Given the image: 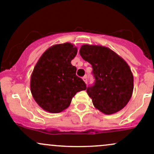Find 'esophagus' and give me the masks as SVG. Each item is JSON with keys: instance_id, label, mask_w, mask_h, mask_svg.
<instances>
[{"instance_id": "obj_1", "label": "esophagus", "mask_w": 154, "mask_h": 154, "mask_svg": "<svg viewBox=\"0 0 154 154\" xmlns=\"http://www.w3.org/2000/svg\"><path fill=\"white\" fill-rule=\"evenodd\" d=\"M82 79H83V81L85 82V83H87V76L86 75H85V76L82 77Z\"/></svg>"}]
</instances>
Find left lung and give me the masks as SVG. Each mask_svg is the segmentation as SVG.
I'll use <instances>...</instances> for the list:
<instances>
[{"mask_svg":"<svg viewBox=\"0 0 154 154\" xmlns=\"http://www.w3.org/2000/svg\"><path fill=\"white\" fill-rule=\"evenodd\" d=\"M80 55L92 65L94 86L87 93L94 107L105 115L124 109L133 92V75L127 62L117 53L103 45H82Z\"/></svg>","mask_w":154,"mask_h":154,"instance_id":"8db88e82","label":"left lung"}]
</instances>
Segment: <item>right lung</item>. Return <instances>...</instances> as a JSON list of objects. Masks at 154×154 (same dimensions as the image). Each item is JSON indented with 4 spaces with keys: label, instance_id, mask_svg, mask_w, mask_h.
<instances>
[{
    "label": "right lung",
    "instance_id": "add662e5",
    "mask_svg": "<svg viewBox=\"0 0 154 154\" xmlns=\"http://www.w3.org/2000/svg\"><path fill=\"white\" fill-rule=\"evenodd\" d=\"M78 48L70 42L48 48L35 65L30 77V91L43 110L59 113L67 109L77 92L85 91L84 81L75 74L71 60Z\"/></svg>",
    "mask_w": 154,
    "mask_h": 154
}]
</instances>
